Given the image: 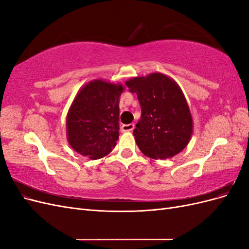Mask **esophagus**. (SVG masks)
<instances>
[{
  "mask_svg": "<svg viewBox=\"0 0 249 249\" xmlns=\"http://www.w3.org/2000/svg\"><path fill=\"white\" fill-rule=\"evenodd\" d=\"M134 129H135V124H123V126H122V131L123 132H132Z\"/></svg>",
  "mask_w": 249,
  "mask_h": 249,
  "instance_id": "esophagus-1",
  "label": "esophagus"
}]
</instances>
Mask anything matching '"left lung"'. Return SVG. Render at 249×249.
<instances>
[{
  "instance_id": "8db88e82",
  "label": "left lung",
  "mask_w": 249,
  "mask_h": 249,
  "mask_svg": "<svg viewBox=\"0 0 249 249\" xmlns=\"http://www.w3.org/2000/svg\"><path fill=\"white\" fill-rule=\"evenodd\" d=\"M136 92L141 119L133 134L141 153L152 159H167L187 146L193 133V119L178 83L166 74L152 72L125 82Z\"/></svg>"
}]
</instances>
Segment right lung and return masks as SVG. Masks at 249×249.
<instances>
[{
    "mask_svg": "<svg viewBox=\"0 0 249 249\" xmlns=\"http://www.w3.org/2000/svg\"><path fill=\"white\" fill-rule=\"evenodd\" d=\"M122 84L97 79L74 96L66 115L67 141L73 150L91 160L104 158L119 136V96Z\"/></svg>",
    "mask_w": 249,
    "mask_h": 249,
    "instance_id": "1",
    "label": "right lung"
}]
</instances>
